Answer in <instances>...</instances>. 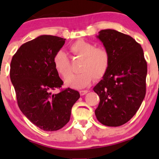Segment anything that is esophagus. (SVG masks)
I'll return each mask as SVG.
<instances>
[{
  "label": "esophagus",
  "instance_id": "34e87169",
  "mask_svg": "<svg viewBox=\"0 0 159 159\" xmlns=\"http://www.w3.org/2000/svg\"><path fill=\"white\" fill-rule=\"evenodd\" d=\"M88 93V90H81V91H80V94H81V96L84 95V94H86Z\"/></svg>",
  "mask_w": 159,
  "mask_h": 159
}]
</instances>
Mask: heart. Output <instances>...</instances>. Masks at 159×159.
<instances>
[{
    "mask_svg": "<svg viewBox=\"0 0 159 159\" xmlns=\"http://www.w3.org/2000/svg\"><path fill=\"white\" fill-rule=\"evenodd\" d=\"M74 56L81 58L79 74L71 75L65 80V84L73 89H82L91 83L93 78H102L110 65V54L104 48H96L95 44L84 40L75 41L69 48ZM56 71L63 78L71 73L70 60L64 51H58L53 57Z\"/></svg>",
    "mask_w": 159,
    "mask_h": 159,
    "instance_id": "heart-1",
    "label": "heart"
}]
</instances>
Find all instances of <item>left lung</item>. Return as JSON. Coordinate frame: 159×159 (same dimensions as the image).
I'll list each match as a JSON object with an SVG mask.
<instances>
[{
	"label": "left lung",
	"instance_id": "left-lung-1",
	"mask_svg": "<svg viewBox=\"0 0 159 159\" xmlns=\"http://www.w3.org/2000/svg\"><path fill=\"white\" fill-rule=\"evenodd\" d=\"M97 38L109 53L110 65L93 89L100 98L94 113L104 125L121 126L135 115L145 98L147 62L142 46L129 35L106 29Z\"/></svg>",
	"mask_w": 159,
	"mask_h": 159
}]
</instances>
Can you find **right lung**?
I'll list each match as a JSON object with an SVG mask.
<instances>
[{"instance_id": "obj_1", "label": "right lung", "mask_w": 159, "mask_h": 159, "mask_svg": "<svg viewBox=\"0 0 159 159\" xmlns=\"http://www.w3.org/2000/svg\"><path fill=\"white\" fill-rule=\"evenodd\" d=\"M65 40L41 35L22 44L11 62V81L19 108L44 131L63 128L69 121L72 106L80 98L78 91L69 88L57 94L52 93L63 84L54 67L53 57Z\"/></svg>"}]
</instances>
